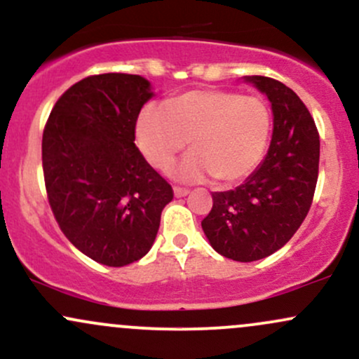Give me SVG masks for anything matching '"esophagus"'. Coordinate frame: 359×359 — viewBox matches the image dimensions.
I'll use <instances>...</instances> for the list:
<instances>
[{
  "label": "esophagus",
  "instance_id": "1",
  "mask_svg": "<svg viewBox=\"0 0 359 359\" xmlns=\"http://www.w3.org/2000/svg\"><path fill=\"white\" fill-rule=\"evenodd\" d=\"M172 191H175V196H178V198H181V196H187L188 193H190V190H187V188H180V187L172 188Z\"/></svg>",
  "mask_w": 359,
  "mask_h": 359
}]
</instances>
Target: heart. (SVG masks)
Listing matches in <instances>:
<instances>
[{
    "label": "heart",
    "instance_id": "heart-1",
    "mask_svg": "<svg viewBox=\"0 0 359 359\" xmlns=\"http://www.w3.org/2000/svg\"><path fill=\"white\" fill-rule=\"evenodd\" d=\"M271 128V110L259 96L193 90L169 98L164 107L146 104L135 134L154 168H169L190 140L193 152L175 169L176 178L200 181L212 175L219 183H236L259 166Z\"/></svg>",
    "mask_w": 359,
    "mask_h": 359
}]
</instances>
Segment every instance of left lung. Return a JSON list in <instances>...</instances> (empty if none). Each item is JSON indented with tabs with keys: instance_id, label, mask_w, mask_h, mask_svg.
<instances>
[{
	"instance_id": "1",
	"label": "left lung",
	"mask_w": 359,
	"mask_h": 359,
	"mask_svg": "<svg viewBox=\"0 0 359 359\" xmlns=\"http://www.w3.org/2000/svg\"><path fill=\"white\" fill-rule=\"evenodd\" d=\"M273 108V139L261 166L236 190L212 193L201 229L212 248L249 263L283 248L307 217L319 178L316 122L297 93L266 76H249Z\"/></svg>"
}]
</instances>
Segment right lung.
Returning a JSON list of instances; mask_svg holds the SVG:
<instances>
[{"instance_id": "obj_1", "label": "right lung", "mask_w": 359, "mask_h": 359, "mask_svg": "<svg viewBox=\"0 0 359 359\" xmlns=\"http://www.w3.org/2000/svg\"><path fill=\"white\" fill-rule=\"evenodd\" d=\"M152 96L142 76H88L60 95L42 135L47 198L60 231L107 266L146 256L172 188L135 146L140 108Z\"/></svg>"}]
</instances>
